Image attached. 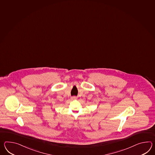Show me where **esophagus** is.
I'll return each instance as SVG.
<instances>
[{
    "mask_svg": "<svg viewBox=\"0 0 155 155\" xmlns=\"http://www.w3.org/2000/svg\"><path fill=\"white\" fill-rule=\"evenodd\" d=\"M71 99H72V100H77V97L76 96H73L71 97Z\"/></svg>",
    "mask_w": 155,
    "mask_h": 155,
    "instance_id": "34e87169",
    "label": "esophagus"
}]
</instances>
